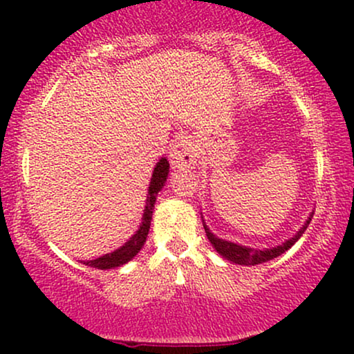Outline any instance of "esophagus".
Wrapping results in <instances>:
<instances>
[{
    "label": "esophagus",
    "mask_w": 354,
    "mask_h": 354,
    "mask_svg": "<svg viewBox=\"0 0 354 354\" xmlns=\"http://www.w3.org/2000/svg\"><path fill=\"white\" fill-rule=\"evenodd\" d=\"M169 160H171L173 168H189V166H193L198 160L196 146H194V143L188 136H178L176 140L173 141Z\"/></svg>",
    "instance_id": "34e87169"
}]
</instances>
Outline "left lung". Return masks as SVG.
I'll return each instance as SVG.
<instances>
[{
	"mask_svg": "<svg viewBox=\"0 0 354 354\" xmlns=\"http://www.w3.org/2000/svg\"><path fill=\"white\" fill-rule=\"evenodd\" d=\"M311 218H313V214L310 216V219H308V221H306V225H304L303 228L299 230L293 238L288 239V241L283 243V245H279V246H276V248H271V250H253V248L234 245V243H230V241H225V239L216 238L208 230V226H206V225H203V226H205L206 236H208V239L211 241V245L214 246V250H216L218 253L223 256V258H226V259H228V261L236 263V265H245V266L253 265L254 266V265H259V263H266V261H270V259L278 258V256L283 254L284 251L290 250V248L293 246L295 243L303 236V233H304V231H306L308 225H310Z\"/></svg>",
	"mask_w": 354,
	"mask_h": 354,
	"instance_id": "1",
	"label": "left lung"
}]
</instances>
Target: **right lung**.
Instances as JSON below:
<instances>
[{"instance_id": "right-lung-1", "label": "right lung", "mask_w": 354, "mask_h": 354, "mask_svg": "<svg viewBox=\"0 0 354 354\" xmlns=\"http://www.w3.org/2000/svg\"><path fill=\"white\" fill-rule=\"evenodd\" d=\"M168 169L169 163L166 158H161L160 163L156 165L153 171L151 183H149V191H148V200H146V208L143 214V221H141L140 230L136 231V234H133V238L128 243H124L123 246L118 248L113 253L101 256V258L93 259V261H83V265L98 268V270H111V268L121 266L124 263H128L129 259H133L140 253V250L143 248L146 236H148L149 225H151V216L154 209V203H156V196L163 188L166 178H168Z\"/></svg>"}]
</instances>
